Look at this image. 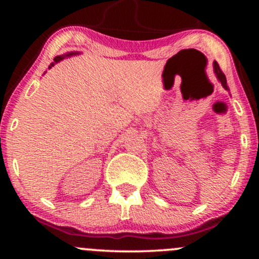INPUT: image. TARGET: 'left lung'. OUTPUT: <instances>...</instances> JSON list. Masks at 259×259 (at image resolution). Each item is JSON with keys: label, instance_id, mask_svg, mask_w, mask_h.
<instances>
[{"label": "left lung", "instance_id": "1", "mask_svg": "<svg viewBox=\"0 0 259 259\" xmlns=\"http://www.w3.org/2000/svg\"><path fill=\"white\" fill-rule=\"evenodd\" d=\"M214 73H215L217 78H218L219 81H221V84L223 85V88H224L225 90H229L228 84H227V78H225L224 73L222 72L221 68H219V65H218V63H217V62H214Z\"/></svg>", "mask_w": 259, "mask_h": 259}]
</instances>
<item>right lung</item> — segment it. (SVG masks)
Wrapping results in <instances>:
<instances>
[{
  "instance_id": "obj_1",
  "label": "right lung",
  "mask_w": 259,
  "mask_h": 259,
  "mask_svg": "<svg viewBox=\"0 0 259 259\" xmlns=\"http://www.w3.org/2000/svg\"><path fill=\"white\" fill-rule=\"evenodd\" d=\"M79 52H70V53H68V55H65V56H57V57H56L55 59H53V61L55 62H52L51 64H50V67L49 68H52L53 65H55L56 63H58L59 61H62V59H64L65 57H68V56H73V55H78Z\"/></svg>"
}]
</instances>
